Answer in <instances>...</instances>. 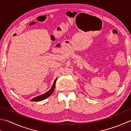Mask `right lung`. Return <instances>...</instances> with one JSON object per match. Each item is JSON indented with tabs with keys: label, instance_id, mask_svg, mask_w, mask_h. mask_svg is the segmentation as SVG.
I'll use <instances>...</instances> for the list:
<instances>
[{
	"label": "right lung",
	"instance_id": "1",
	"mask_svg": "<svg viewBox=\"0 0 131 131\" xmlns=\"http://www.w3.org/2000/svg\"><path fill=\"white\" fill-rule=\"evenodd\" d=\"M56 80H57V79L54 80L53 82V85H52V88L50 89V90L48 92H47L46 93H44L43 94H41V95L34 97V98H33L32 100H30V101H42V100L46 99L47 98H48V97L49 96H51V94L53 92V91H54V88H55L56 82Z\"/></svg>",
	"mask_w": 131,
	"mask_h": 131
}]
</instances>
